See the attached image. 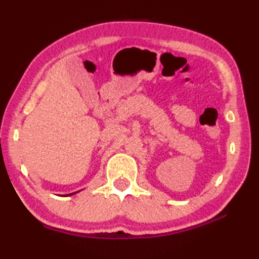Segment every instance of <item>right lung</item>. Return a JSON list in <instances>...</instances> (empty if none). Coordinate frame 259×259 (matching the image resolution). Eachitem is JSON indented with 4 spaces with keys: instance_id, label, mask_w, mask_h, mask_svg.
Segmentation results:
<instances>
[{
    "instance_id": "add662e5",
    "label": "right lung",
    "mask_w": 259,
    "mask_h": 259,
    "mask_svg": "<svg viewBox=\"0 0 259 259\" xmlns=\"http://www.w3.org/2000/svg\"><path fill=\"white\" fill-rule=\"evenodd\" d=\"M71 195H74V194H70V195H69V196H71Z\"/></svg>"
}]
</instances>
